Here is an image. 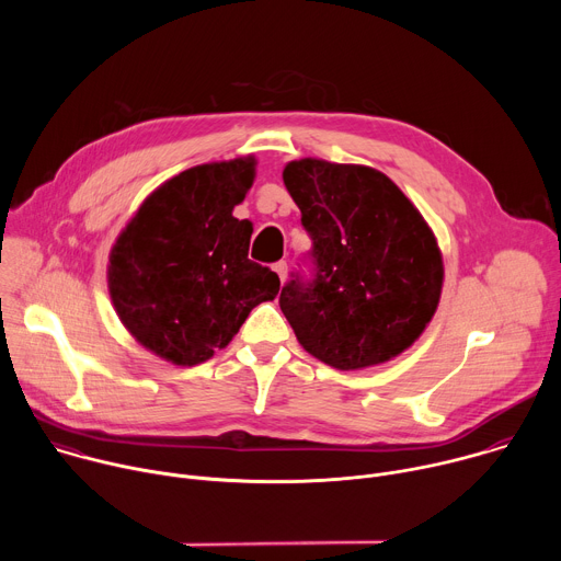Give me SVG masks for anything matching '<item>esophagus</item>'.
<instances>
[{"label": "esophagus", "mask_w": 561, "mask_h": 561, "mask_svg": "<svg viewBox=\"0 0 561 561\" xmlns=\"http://www.w3.org/2000/svg\"><path fill=\"white\" fill-rule=\"evenodd\" d=\"M273 271L279 275V279L284 282L286 279V273H288V264L286 262H277V264H273Z\"/></svg>", "instance_id": "obj_1"}]
</instances>
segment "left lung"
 <instances>
[{"label": "left lung", "mask_w": 561, "mask_h": 561, "mask_svg": "<svg viewBox=\"0 0 561 561\" xmlns=\"http://www.w3.org/2000/svg\"><path fill=\"white\" fill-rule=\"evenodd\" d=\"M282 178L312 239L310 277L293 273L279 295L304 351L337 370L404 353L433 319L444 282L422 213L368 167L306 157Z\"/></svg>", "instance_id": "1"}]
</instances>
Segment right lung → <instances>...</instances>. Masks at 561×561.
<instances>
[{"instance_id": "1", "label": "right lung", "mask_w": 561, "mask_h": 561, "mask_svg": "<svg viewBox=\"0 0 561 561\" xmlns=\"http://www.w3.org/2000/svg\"><path fill=\"white\" fill-rule=\"evenodd\" d=\"M253 180V157L188 169L152 191L117 237L111 299L157 357L178 366L210 359L279 293L277 273L249 260L253 224L232 217Z\"/></svg>"}]
</instances>
